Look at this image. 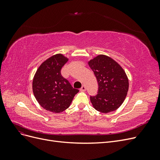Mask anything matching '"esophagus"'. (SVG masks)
Segmentation results:
<instances>
[{"mask_svg":"<svg viewBox=\"0 0 160 160\" xmlns=\"http://www.w3.org/2000/svg\"><path fill=\"white\" fill-rule=\"evenodd\" d=\"M81 91H86V87L85 85H83L81 87V88L80 89Z\"/></svg>","mask_w":160,"mask_h":160,"instance_id":"esophagus-1","label":"esophagus"}]
</instances>
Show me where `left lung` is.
I'll return each mask as SVG.
<instances>
[{"label":"left lung","instance_id":"obj_1","mask_svg":"<svg viewBox=\"0 0 160 160\" xmlns=\"http://www.w3.org/2000/svg\"><path fill=\"white\" fill-rule=\"evenodd\" d=\"M89 65L98 83V94L90 96L93 108L104 113L116 110L123 103L129 88L125 71L118 62L103 55L91 59Z\"/></svg>","mask_w":160,"mask_h":160}]
</instances>
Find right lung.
Segmentation results:
<instances>
[{
  "label": "right lung",
  "mask_w": 160,
  "mask_h": 160,
  "mask_svg": "<svg viewBox=\"0 0 160 160\" xmlns=\"http://www.w3.org/2000/svg\"><path fill=\"white\" fill-rule=\"evenodd\" d=\"M68 61L62 55L50 57L38 67L32 81V90L42 108L60 113L69 107L75 94L79 91L61 75V69Z\"/></svg>",
  "instance_id": "add662e5"
}]
</instances>
